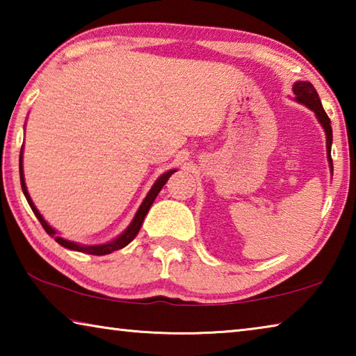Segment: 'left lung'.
<instances>
[{"label":"left lung","mask_w":356,"mask_h":356,"mask_svg":"<svg viewBox=\"0 0 356 356\" xmlns=\"http://www.w3.org/2000/svg\"><path fill=\"white\" fill-rule=\"evenodd\" d=\"M292 91H293V100L297 102V104L308 106L311 111H314L318 124L322 125V129L325 131V136H327V159H328V165H330V170H331V176H333V160H331V143H333V130H331V120L327 116V113H325V110H323L322 102H321V99H318V94L309 81H295Z\"/></svg>","instance_id":"1"}]
</instances>
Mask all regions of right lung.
Masks as SVG:
<instances>
[{"mask_svg":"<svg viewBox=\"0 0 356 356\" xmlns=\"http://www.w3.org/2000/svg\"><path fill=\"white\" fill-rule=\"evenodd\" d=\"M177 170H170L161 174V176L155 180L152 188L149 190V193L146 195V197H144L140 209L136 210V213L134 216V220L130 221V225L127 226V229L122 234H119V236L116 238L110 240V242L106 243H99V245H81V243H76V242H72V240H67L61 237L58 234V231L55 227H51L48 222L44 220V216L40 215V212L38 210V207L34 206V202L31 200V196H29L28 193V188H26V184H25V174H23V146H22V150H20V184H22V190H23V195H25L26 201L29 204V207H31V210L34 212V215L38 216V220L40 221L42 227L45 229V232L48 234V236H51L53 238L56 240V242L64 246V248L67 250H72V251H78V252H86V254H94V256H105V254H110V252L113 251H118L120 248H124V246H127L131 240H134L136 237V234L140 232L141 229V225L144 221V216L147 215L150 206H152L156 195H159L160 190L163 188V185L168 182V179L171 177V174L176 172Z\"/></svg>","mask_w":356,"mask_h":356,"instance_id":"1","label":"right lung"}]
</instances>
